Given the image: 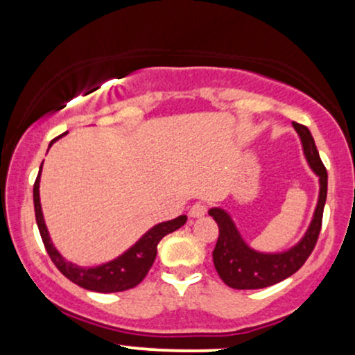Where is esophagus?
Segmentation results:
<instances>
[{"label":"esophagus","instance_id":"obj_1","mask_svg":"<svg viewBox=\"0 0 355 355\" xmlns=\"http://www.w3.org/2000/svg\"><path fill=\"white\" fill-rule=\"evenodd\" d=\"M190 217H193V218H198V217H203V215L207 214V205H203V203H195V205H191V209H190Z\"/></svg>","mask_w":355,"mask_h":355}]
</instances>
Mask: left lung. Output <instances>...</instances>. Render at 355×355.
Instances as JSON below:
<instances>
[{"mask_svg":"<svg viewBox=\"0 0 355 355\" xmlns=\"http://www.w3.org/2000/svg\"><path fill=\"white\" fill-rule=\"evenodd\" d=\"M292 125L300 138L307 165L319 178V198L312 220L304 237L295 245L282 252H260L243 240L229 211L222 207H211L209 215L214 217L218 225V240L211 254L214 266L220 279L232 288L248 291V288H263L282 282L304 266L319 239L322 214L327 198V170L322 164L315 141L307 126L299 123Z\"/></svg>","mask_w":355,"mask_h":355,"instance_id":"obj_1","label":"left lung"}]
</instances>
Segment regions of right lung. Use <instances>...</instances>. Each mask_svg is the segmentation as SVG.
<instances>
[{
	"instance_id": "right-lung-1",
	"label": "right lung",
	"mask_w": 355,
	"mask_h": 355,
	"mask_svg": "<svg viewBox=\"0 0 355 355\" xmlns=\"http://www.w3.org/2000/svg\"><path fill=\"white\" fill-rule=\"evenodd\" d=\"M67 135V133H63ZM63 135L56 137L55 140L50 141V146L55 144L58 138ZM48 146V148H50ZM43 166V164H42ZM42 166H40V173L36 177L35 187H33V202H35V215L36 223H38L40 234H42L44 248H46L48 255L53 260L56 268L63 274L67 279H70L73 284L80 285V287L87 288V291L101 292V294H110V292H123L128 288L137 287L145 275L148 274L150 267L153 266L155 257H157V245L165 235L172 234V232L178 230L182 225H185L187 215H180V217L168 220V222H162L153 225L146 234L141 235L140 239L133 243L128 250L123 254L118 255L116 259L110 260L107 263H101L96 267H81L76 263L70 262L64 259L63 255L56 250L50 239V232L46 229L44 223L42 202H40V178H42Z\"/></svg>"
}]
</instances>
